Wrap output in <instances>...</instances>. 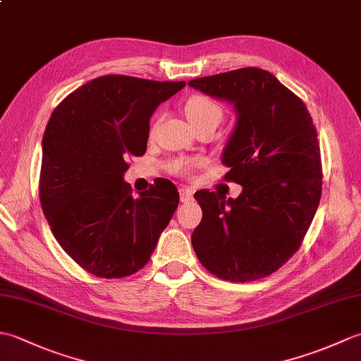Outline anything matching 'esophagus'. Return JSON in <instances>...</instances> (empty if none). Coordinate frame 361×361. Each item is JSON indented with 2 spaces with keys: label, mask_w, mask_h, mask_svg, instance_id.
<instances>
[{
  "label": "esophagus",
  "mask_w": 361,
  "mask_h": 361,
  "mask_svg": "<svg viewBox=\"0 0 361 361\" xmlns=\"http://www.w3.org/2000/svg\"><path fill=\"white\" fill-rule=\"evenodd\" d=\"M192 195H194V190H192V189H188V188H181V189H180V198H181V202L192 200Z\"/></svg>",
  "instance_id": "1"
}]
</instances>
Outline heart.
I'll list each match as a JSON object with an SVG mask.
<instances>
[{"mask_svg":"<svg viewBox=\"0 0 361 361\" xmlns=\"http://www.w3.org/2000/svg\"><path fill=\"white\" fill-rule=\"evenodd\" d=\"M185 111H186L188 119L192 122V126L197 130H200L206 126H212V124L219 126L221 118H224V110H221V106L214 101L212 97L204 96V94L190 96L186 101ZM155 126L152 127V132L155 130ZM197 164H200V161L198 159L178 158L169 163V171L176 175H185Z\"/></svg>","mask_w":361,"mask_h":361,"instance_id":"obj_1","label":"heart"}]
</instances>
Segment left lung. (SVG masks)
Here are the masks:
<instances>
[{"label":"left lung","instance_id":"8db88e82","mask_svg":"<svg viewBox=\"0 0 361 361\" xmlns=\"http://www.w3.org/2000/svg\"><path fill=\"white\" fill-rule=\"evenodd\" d=\"M233 102L239 121L225 147V180L243 186L235 198L195 192L203 219L192 233L202 265L220 279H262L301 247L323 186L319 142L307 106L260 68H240L189 82Z\"/></svg>","mask_w":361,"mask_h":361}]
</instances>
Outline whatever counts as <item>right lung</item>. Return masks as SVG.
Masks as SVG:
<instances>
[{
	"instance_id": "obj_1",
	"label": "right lung",
	"mask_w": 361,
	"mask_h": 361,
	"mask_svg": "<svg viewBox=\"0 0 361 361\" xmlns=\"http://www.w3.org/2000/svg\"><path fill=\"white\" fill-rule=\"evenodd\" d=\"M186 82L110 74L87 82L56 109L43 135L42 209L60 247L97 278H126L149 262L180 194L158 180L135 198L122 180L147 150L150 116Z\"/></svg>"
}]
</instances>
